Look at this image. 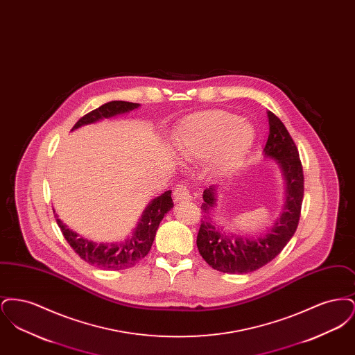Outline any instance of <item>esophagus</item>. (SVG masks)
<instances>
[{
    "instance_id": "34e87169",
    "label": "esophagus",
    "mask_w": 355,
    "mask_h": 355,
    "mask_svg": "<svg viewBox=\"0 0 355 355\" xmlns=\"http://www.w3.org/2000/svg\"><path fill=\"white\" fill-rule=\"evenodd\" d=\"M173 197H174V201H175V202L191 200L190 190H189V187L184 185V184H178V185L174 187V190H173Z\"/></svg>"
}]
</instances>
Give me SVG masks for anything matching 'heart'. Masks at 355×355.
Segmentation results:
<instances>
[{
	"mask_svg": "<svg viewBox=\"0 0 355 355\" xmlns=\"http://www.w3.org/2000/svg\"><path fill=\"white\" fill-rule=\"evenodd\" d=\"M253 142V129L236 114L209 110L191 116L175 137V149L185 159H202L210 155L213 174H227L242 162Z\"/></svg>",
	"mask_w": 355,
	"mask_h": 355,
	"instance_id": "1",
	"label": "heart"
}]
</instances>
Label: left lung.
<instances>
[{
  "label": "left lung",
  "mask_w": 355,
  "mask_h": 355,
  "mask_svg": "<svg viewBox=\"0 0 355 355\" xmlns=\"http://www.w3.org/2000/svg\"><path fill=\"white\" fill-rule=\"evenodd\" d=\"M269 138L265 155L278 159L286 180V203L279 220L270 232L258 238L229 236L218 229L210 217L201 220L197 248L203 259L216 270L232 274H246L257 270L272 261L294 236L301 217L304 201V169L294 139L282 121L269 112ZM202 209L216 205V189L209 186L203 190Z\"/></svg>",
  "instance_id": "8db88e82"
}]
</instances>
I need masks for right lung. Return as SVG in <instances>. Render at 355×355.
I'll return each mask as SVG.
<instances>
[{
    "instance_id": "right-lung-1",
    "label": "right lung",
    "mask_w": 355,
    "mask_h": 355,
    "mask_svg": "<svg viewBox=\"0 0 355 355\" xmlns=\"http://www.w3.org/2000/svg\"><path fill=\"white\" fill-rule=\"evenodd\" d=\"M139 103L126 101H112L103 103L100 107L89 112L84 117L78 119L73 129H77L86 123L96 122L98 119H109L119 113H126L138 107ZM173 207L171 190L165 191L159 197L154 198L152 203L144 211V216L139 220L135 234L122 243H94L77 236L61 222L57 220V225L61 229V233L68 241L70 248L80 255L81 259L89 265L97 266L100 269L107 270H122L126 268L135 266L142 258H145L152 249L153 241L158 225L164 216ZM54 211V210H53ZM57 217V216H55Z\"/></svg>"
}]
</instances>
